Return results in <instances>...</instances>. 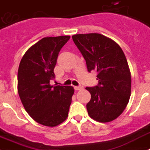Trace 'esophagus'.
I'll use <instances>...</instances> for the list:
<instances>
[{
	"label": "esophagus",
	"instance_id": "esophagus-1",
	"mask_svg": "<svg viewBox=\"0 0 150 150\" xmlns=\"http://www.w3.org/2000/svg\"><path fill=\"white\" fill-rule=\"evenodd\" d=\"M83 89V87L80 86H74V89H75V90H80V89Z\"/></svg>",
	"mask_w": 150,
	"mask_h": 150
}]
</instances>
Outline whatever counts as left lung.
Segmentation results:
<instances>
[{
	"mask_svg": "<svg viewBox=\"0 0 150 150\" xmlns=\"http://www.w3.org/2000/svg\"><path fill=\"white\" fill-rule=\"evenodd\" d=\"M73 41L86 63L89 72L97 73L98 85L86 87L91 99L86 108L90 117L105 123L117 118L128 103L131 76L126 57L112 39L98 33L76 34Z\"/></svg>",
	"mask_w": 150,
	"mask_h": 150,
	"instance_id": "8db88e82",
	"label": "left lung"
}]
</instances>
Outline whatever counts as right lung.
I'll return each mask as SVG.
<instances>
[{
  "label": "right lung",
  "instance_id": "right-lung-1",
  "mask_svg": "<svg viewBox=\"0 0 150 150\" xmlns=\"http://www.w3.org/2000/svg\"><path fill=\"white\" fill-rule=\"evenodd\" d=\"M69 35L45 37L29 48L18 69V93L25 111L36 122L55 127L68 116L74 89L71 86H51L54 68Z\"/></svg>",
  "mask_w": 150,
  "mask_h": 150
}]
</instances>
